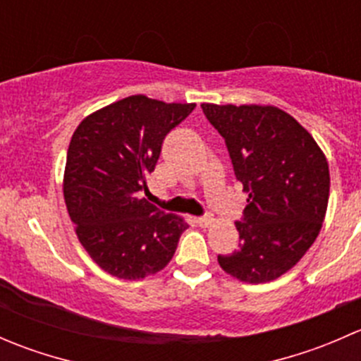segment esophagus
Listing matches in <instances>:
<instances>
[{
  "mask_svg": "<svg viewBox=\"0 0 361 361\" xmlns=\"http://www.w3.org/2000/svg\"><path fill=\"white\" fill-rule=\"evenodd\" d=\"M213 214H209V213H206L204 214V216H199L197 218V224H199V227H209L211 224H213Z\"/></svg>",
  "mask_w": 361,
  "mask_h": 361,
  "instance_id": "esophagus-1",
  "label": "esophagus"
}]
</instances>
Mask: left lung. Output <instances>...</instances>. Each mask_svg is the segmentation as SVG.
<instances>
[{"mask_svg": "<svg viewBox=\"0 0 361 361\" xmlns=\"http://www.w3.org/2000/svg\"><path fill=\"white\" fill-rule=\"evenodd\" d=\"M221 134L235 180L248 194L235 221L241 245L218 264L245 283H267L311 248L325 220L329 162L311 134L276 106L201 104Z\"/></svg>", "mask_w": 361, "mask_h": 361, "instance_id": "left-lung-1", "label": "left lung"}]
</instances>
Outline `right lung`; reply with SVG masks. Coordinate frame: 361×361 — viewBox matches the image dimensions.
Masks as SVG:
<instances>
[{
    "label": "right lung",
    "instance_id": "obj_1",
    "mask_svg": "<svg viewBox=\"0 0 361 361\" xmlns=\"http://www.w3.org/2000/svg\"><path fill=\"white\" fill-rule=\"evenodd\" d=\"M195 104L130 96L92 113L68 148L64 201L76 235L94 262L120 279L162 271L188 227L183 218L150 204L147 176L167 134Z\"/></svg>",
    "mask_w": 361,
    "mask_h": 361
}]
</instances>
